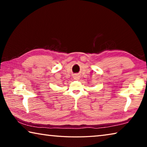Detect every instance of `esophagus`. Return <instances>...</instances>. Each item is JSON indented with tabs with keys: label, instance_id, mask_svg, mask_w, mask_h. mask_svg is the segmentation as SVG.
Wrapping results in <instances>:
<instances>
[{
	"label": "esophagus",
	"instance_id": "esophagus-1",
	"mask_svg": "<svg viewBox=\"0 0 147 147\" xmlns=\"http://www.w3.org/2000/svg\"><path fill=\"white\" fill-rule=\"evenodd\" d=\"M74 79L76 80H79L80 79V76L76 74V75H74Z\"/></svg>",
	"mask_w": 147,
	"mask_h": 147
}]
</instances>
